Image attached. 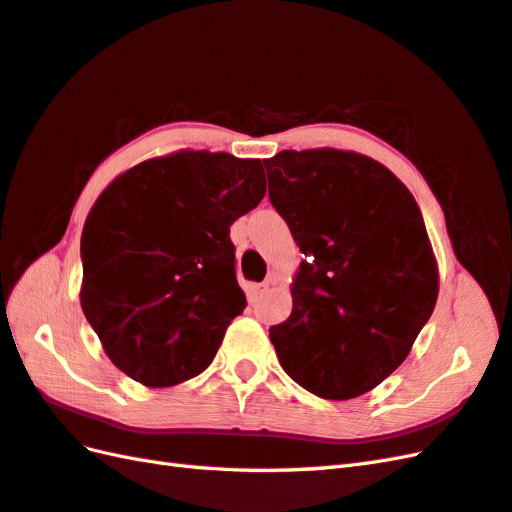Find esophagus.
<instances>
[{"instance_id":"34e87169","label":"esophagus","mask_w":512,"mask_h":512,"mask_svg":"<svg viewBox=\"0 0 512 512\" xmlns=\"http://www.w3.org/2000/svg\"><path fill=\"white\" fill-rule=\"evenodd\" d=\"M266 290H268V283H246L244 285V292H246L248 301H251V303H255Z\"/></svg>"}]
</instances>
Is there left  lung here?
<instances>
[{
  "instance_id": "left-lung-1",
  "label": "left lung",
  "mask_w": 512,
  "mask_h": 512,
  "mask_svg": "<svg viewBox=\"0 0 512 512\" xmlns=\"http://www.w3.org/2000/svg\"><path fill=\"white\" fill-rule=\"evenodd\" d=\"M270 202L305 259L292 314L270 327L296 384L360 397L408 358L438 299V264L410 189L358 152L283 150L264 161Z\"/></svg>"
}]
</instances>
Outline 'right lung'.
Instances as JSON below:
<instances>
[{
  "label": "right lung",
  "mask_w": 512,
  "mask_h": 512,
  "mask_svg": "<svg viewBox=\"0 0 512 512\" xmlns=\"http://www.w3.org/2000/svg\"><path fill=\"white\" fill-rule=\"evenodd\" d=\"M264 194L259 159L178 150L137 163L95 200L80 237V305L122 373L168 388L216 358L246 307L231 224Z\"/></svg>",
  "instance_id": "obj_1"
}]
</instances>
